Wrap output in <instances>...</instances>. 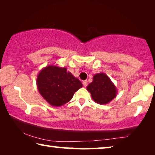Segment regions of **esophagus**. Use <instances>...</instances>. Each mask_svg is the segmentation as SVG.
<instances>
[{
	"instance_id": "esophagus-1",
	"label": "esophagus",
	"mask_w": 155,
	"mask_h": 155,
	"mask_svg": "<svg viewBox=\"0 0 155 155\" xmlns=\"http://www.w3.org/2000/svg\"><path fill=\"white\" fill-rule=\"evenodd\" d=\"M83 85L84 87H86L87 85V81H83Z\"/></svg>"
}]
</instances>
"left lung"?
Returning a JSON list of instances; mask_svg holds the SVG:
<instances>
[{
    "label": "left lung",
    "mask_w": 155,
    "mask_h": 155,
    "mask_svg": "<svg viewBox=\"0 0 155 155\" xmlns=\"http://www.w3.org/2000/svg\"><path fill=\"white\" fill-rule=\"evenodd\" d=\"M87 90L91 94L94 101L100 104H108L117 94L114 83L103 72L94 74L92 82L89 84Z\"/></svg>",
    "instance_id": "obj_1"
}]
</instances>
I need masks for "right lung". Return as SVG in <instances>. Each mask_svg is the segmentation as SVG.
Masks as SVG:
<instances>
[{"label": "right lung", "mask_w": 155, "mask_h": 155, "mask_svg": "<svg viewBox=\"0 0 155 155\" xmlns=\"http://www.w3.org/2000/svg\"><path fill=\"white\" fill-rule=\"evenodd\" d=\"M37 87L43 98L53 107H61L72 98L82 83L66 68L47 65L39 72Z\"/></svg>", "instance_id": "1"}]
</instances>
